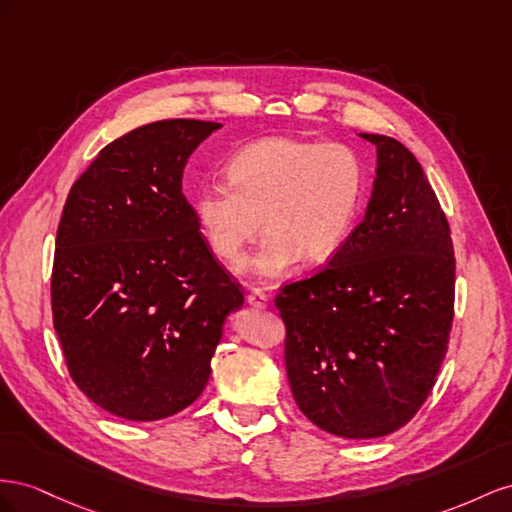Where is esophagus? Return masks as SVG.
Wrapping results in <instances>:
<instances>
[{"label":"esophagus","mask_w":512,"mask_h":512,"mask_svg":"<svg viewBox=\"0 0 512 512\" xmlns=\"http://www.w3.org/2000/svg\"><path fill=\"white\" fill-rule=\"evenodd\" d=\"M248 304H251L253 309L264 311V309H268L270 300H268V296L261 289H251V294H248Z\"/></svg>","instance_id":"1"}]
</instances>
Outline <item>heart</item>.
<instances>
[{
    "label": "heart",
    "mask_w": 512,
    "mask_h": 512,
    "mask_svg": "<svg viewBox=\"0 0 512 512\" xmlns=\"http://www.w3.org/2000/svg\"><path fill=\"white\" fill-rule=\"evenodd\" d=\"M227 184L203 186L193 210L210 251L231 268L268 236L253 261L259 279L287 274L300 259L326 264L352 233L367 171L343 143L266 137L244 145L225 167Z\"/></svg>",
    "instance_id": "b5f03b06"
}]
</instances>
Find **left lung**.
<instances>
[{
  "label": "left lung",
  "instance_id": "1",
  "mask_svg": "<svg viewBox=\"0 0 512 512\" xmlns=\"http://www.w3.org/2000/svg\"><path fill=\"white\" fill-rule=\"evenodd\" d=\"M377 150L367 212L326 268L285 285V369L300 412L347 440L384 437L427 401L455 311L450 227L416 156Z\"/></svg>",
  "mask_w": 512,
  "mask_h": 512
}]
</instances>
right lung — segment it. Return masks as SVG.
<instances>
[{
	"instance_id": "add662e5",
	"label": "right lung",
	"mask_w": 512,
	"mask_h": 512,
	"mask_svg": "<svg viewBox=\"0 0 512 512\" xmlns=\"http://www.w3.org/2000/svg\"><path fill=\"white\" fill-rule=\"evenodd\" d=\"M221 128L163 120L102 148L72 184L55 240L53 326L87 399L126 420L182 412L206 388L242 287L182 193L197 145Z\"/></svg>"
}]
</instances>
